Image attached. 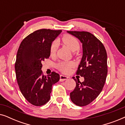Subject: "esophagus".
<instances>
[{
  "mask_svg": "<svg viewBox=\"0 0 125 125\" xmlns=\"http://www.w3.org/2000/svg\"><path fill=\"white\" fill-rule=\"evenodd\" d=\"M69 78V77H67L66 76H64V75H60V81H64L65 80H68V78Z\"/></svg>",
  "mask_w": 125,
  "mask_h": 125,
  "instance_id": "34e87169",
  "label": "esophagus"
}]
</instances>
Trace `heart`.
<instances>
[{"mask_svg":"<svg viewBox=\"0 0 125 125\" xmlns=\"http://www.w3.org/2000/svg\"><path fill=\"white\" fill-rule=\"evenodd\" d=\"M63 43L68 46L71 51L74 52L78 50L80 48V44L77 39L70 35H65L61 39ZM58 47V42L54 41L51 44L50 48V52L51 54L55 53ZM73 63L71 61H61L57 64V68L60 71L64 73H66L69 71L72 66H73Z\"/></svg>","mask_w":125,"mask_h":125,"instance_id":"b5f03b06","label":"heart"}]
</instances>
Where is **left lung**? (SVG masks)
<instances>
[{
    "label": "left lung",
    "mask_w": 125,
    "mask_h": 125,
    "mask_svg": "<svg viewBox=\"0 0 125 125\" xmlns=\"http://www.w3.org/2000/svg\"><path fill=\"white\" fill-rule=\"evenodd\" d=\"M83 44V57L76 74L84 77L81 83L73 78L76 86L70 93L73 103L86 106L94 100L102 91L107 74V53L103 44L90 32L67 31Z\"/></svg>",
    "instance_id": "left-lung-1"
}]
</instances>
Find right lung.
Segmentation results:
<instances>
[{"label": "right lung", "mask_w": 125, "mask_h": 125, "mask_svg": "<svg viewBox=\"0 0 125 125\" xmlns=\"http://www.w3.org/2000/svg\"><path fill=\"white\" fill-rule=\"evenodd\" d=\"M61 30L42 29L23 39L19 48L15 62L18 83L22 94L35 106H42L50 100L52 85L60 80V75L53 72L42 74V62L50 56L52 42Z\"/></svg>", "instance_id": "add662e5"}]
</instances>
